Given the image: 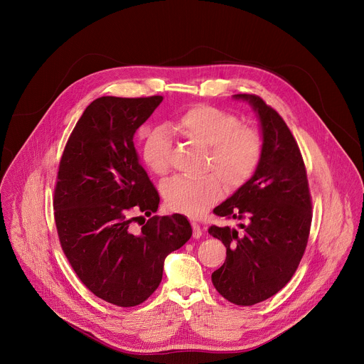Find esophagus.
<instances>
[{
    "instance_id": "1",
    "label": "esophagus",
    "mask_w": 364,
    "mask_h": 364,
    "mask_svg": "<svg viewBox=\"0 0 364 364\" xmlns=\"http://www.w3.org/2000/svg\"><path fill=\"white\" fill-rule=\"evenodd\" d=\"M191 228H193V237H194V239H198V237L203 235V230H201L200 225L196 223V222H191Z\"/></svg>"
}]
</instances>
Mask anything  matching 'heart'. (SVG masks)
Listing matches in <instances>:
<instances>
[{
  "label": "heart",
  "mask_w": 364,
  "mask_h": 364,
  "mask_svg": "<svg viewBox=\"0 0 364 364\" xmlns=\"http://www.w3.org/2000/svg\"><path fill=\"white\" fill-rule=\"evenodd\" d=\"M170 132L207 148L205 171L198 178L177 177L163 188L170 210L198 218L215 204L225 186L230 190L243 186L261 164L264 139L257 129L242 125L239 117L225 109L197 105L167 125ZM164 127L149 129L141 144L144 164L157 176H166L171 167L173 142Z\"/></svg>",
  "instance_id": "b5f03b06"
}]
</instances>
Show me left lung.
I'll return each instance as SVG.
<instances>
[{
  "instance_id": "1",
  "label": "left lung",
  "mask_w": 364,
  "mask_h": 364,
  "mask_svg": "<svg viewBox=\"0 0 364 364\" xmlns=\"http://www.w3.org/2000/svg\"><path fill=\"white\" fill-rule=\"evenodd\" d=\"M235 97L249 100L257 112L264 154L252 178L215 207L216 216L245 223L209 228L226 246V261L212 282L229 302L249 306L291 281L308 243L313 201L299 146L282 117L261 96Z\"/></svg>"
}]
</instances>
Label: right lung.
<instances>
[{"label": "right lung", "mask_w": 364, "mask_h": 364, "mask_svg": "<svg viewBox=\"0 0 364 364\" xmlns=\"http://www.w3.org/2000/svg\"><path fill=\"white\" fill-rule=\"evenodd\" d=\"M161 102L160 95L95 99L59 164L53 207L60 246L83 285L118 306L146 301L167 255L191 236L183 215L152 216L160 196L134 146L135 131Z\"/></svg>", "instance_id": "obj_1"}]
</instances>
